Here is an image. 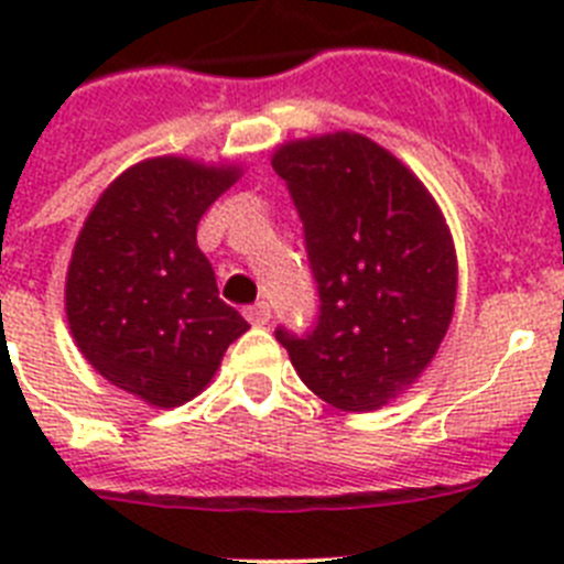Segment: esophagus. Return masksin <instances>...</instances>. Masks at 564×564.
<instances>
[{
    "mask_svg": "<svg viewBox=\"0 0 564 564\" xmlns=\"http://www.w3.org/2000/svg\"><path fill=\"white\" fill-rule=\"evenodd\" d=\"M246 318L257 327L268 325V322H271V307H268V302H257V305L246 307Z\"/></svg>",
    "mask_w": 564,
    "mask_h": 564,
    "instance_id": "esophagus-1",
    "label": "esophagus"
}]
</instances>
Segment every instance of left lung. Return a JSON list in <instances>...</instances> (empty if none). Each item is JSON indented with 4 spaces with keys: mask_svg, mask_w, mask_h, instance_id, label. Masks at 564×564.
Returning <instances> with one entry per match:
<instances>
[{
    "mask_svg": "<svg viewBox=\"0 0 564 564\" xmlns=\"http://www.w3.org/2000/svg\"><path fill=\"white\" fill-rule=\"evenodd\" d=\"M318 285L307 336L276 338L307 390L376 412L421 378L452 325L457 253L441 206L395 154L358 132L273 149Z\"/></svg>",
    "mask_w": 564,
    "mask_h": 564,
    "instance_id": "left-lung-1",
    "label": "left lung"
}]
</instances>
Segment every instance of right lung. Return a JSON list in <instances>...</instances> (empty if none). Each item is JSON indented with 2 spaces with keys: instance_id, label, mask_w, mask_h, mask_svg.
<instances>
[{
  "instance_id": "obj_1",
  "label": "right lung",
  "mask_w": 564,
  "mask_h": 564,
  "mask_svg": "<svg viewBox=\"0 0 564 564\" xmlns=\"http://www.w3.org/2000/svg\"><path fill=\"white\" fill-rule=\"evenodd\" d=\"M239 174L234 163L149 158L104 188L78 231L69 333L98 376L154 410L200 395L248 330L197 248V223Z\"/></svg>"
}]
</instances>
